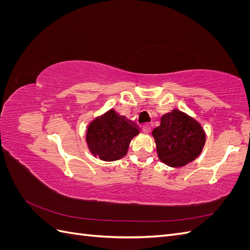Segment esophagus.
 Returning <instances> with one entry per match:
<instances>
[{
    "label": "esophagus",
    "instance_id": "1",
    "mask_svg": "<svg viewBox=\"0 0 250 250\" xmlns=\"http://www.w3.org/2000/svg\"><path fill=\"white\" fill-rule=\"evenodd\" d=\"M142 129H143V131L145 132V133H149V132L151 131V126H150V125H148V124H146V125H144V126H143Z\"/></svg>",
    "mask_w": 250,
    "mask_h": 250
}]
</instances>
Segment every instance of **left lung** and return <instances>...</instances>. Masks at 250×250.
Segmentation results:
<instances>
[{
  "label": "left lung",
  "mask_w": 250,
  "mask_h": 250,
  "mask_svg": "<svg viewBox=\"0 0 250 250\" xmlns=\"http://www.w3.org/2000/svg\"><path fill=\"white\" fill-rule=\"evenodd\" d=\"M152 135L158 158L172 168L184 167L196 160L206 144L201 125L178 109L164 115Z\"/></svg>",
  "instance_id": "left-lung-1"
}]
</instances>
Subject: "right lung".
<instances>
[{
  "label": "right lung",
  "mask_w": 250,
  "mask_h": 250,
  "mask_svg": "<svg viewBox=\"0 0 250 250\" xmlns=\"http://www.w3.org/2000/svg\"><path fill=\"white\" fill-rule=\"evenodd\" d=\"M140 133L132 121L109 109L90 122L86 130L87 147L95 157L113 162L127 154L131 140Z\"/></svg>",
  "instance_id": "add662e5"
}]
</instances>
